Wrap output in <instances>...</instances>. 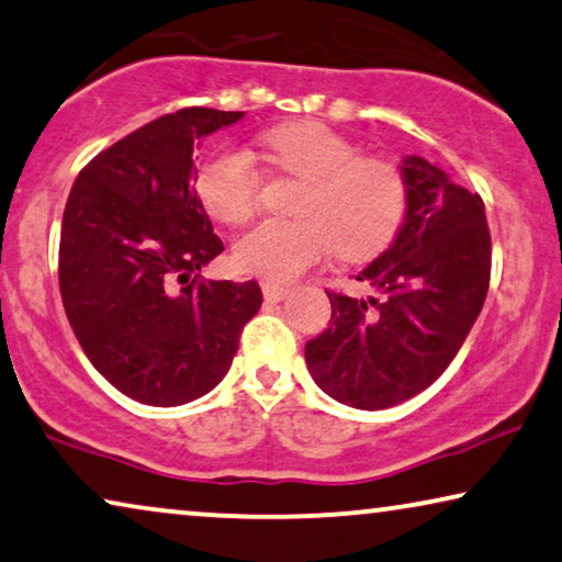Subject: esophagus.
<instances>
[{
  "instance_id": "34e87169",
  "label": "esophagus",
  "mask_w": 562,
  "mask_h": 562,
  "mask_svg": "<svg viewBox=\"0 0 562 562\" xmlns=\"http://www.w3.org/2000/svg\"><path fill=\"white\" fill-rule=\"evenodd\" d=\"M261 289H263V296H266V301H281L283 296L289 294V286H286V283L261 281Z\"/></svg>"
}]
</instances>
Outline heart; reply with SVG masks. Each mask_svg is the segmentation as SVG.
Segmentation results:
<instances>
[{"label": "heart", "mask_w": 562, "mask_h": 562, "mask_svg": "<svg viewBox=\"0 0 562 562\" xmlns=\"http://www.w3.org/2000/svg\"><path fill=\"white\" fill-rule=\"evenodd\" d=\"M276 169L304 180L299 221H263L235 240L233 263L243 273L289 281L331 250L362 261L385 250L401 231L408 187L395 165L360 157V149L316 121L271 128L263 136ZM261 172L246 149L223 146L200 167L202 205L223 223H243L261 198Z\"/></svg>", "instance_id": "b5f03b06"}]
</instances>
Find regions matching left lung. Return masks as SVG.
<instances>
[{"mask_svg": "<svg viewBox=\"0 0 562 562\" xmlns=\"http://www.w3.org/2000/svg\"><path fill=\"white\" fill-rule=\"evenodd\" d=\"M408 207L393 246L357 281L378 296L327 291L329 329L306 341L316 385L360 411L418 395L449 368L482 312L492 273L484 202L423 157H405Z\"/></svg>", "mask_w": 562, "mask_h": 562, "instance_id": "8db88e82", "label": "left lung"}]
</instances>
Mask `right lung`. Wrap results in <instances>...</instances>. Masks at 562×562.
Returning <instances> with one entry per match:
<instances>
[{
    "label": "right lung",
    "mask_w": 562,
    "mask_h": 562,
    "mask_svg": "<svg viewBox=\"0 0 562 562\" xmlns=\"http://www.w3.org/2000/svg\"><path fill=\"white\" fill-rule=\"evenodd\" d=\"M240 119L202 105L154 119L88 161L65 205V314L93 368L139 403L210 393L261 308L256 281L200 279L223 240L194 192L192 151Z\"/></svg>",
    "instance_id": "obj_1"
}]
</instances>
